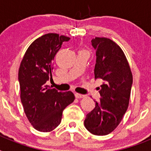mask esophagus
<instances>
[{
	"mask_svg": "<svg viewBox=\"0 0 151 151\" xmlns=\"http://www.w3.org/2000/svg\"><path fill=\"white\" fill-rule=\"evenodd\" d=\"M75 96L76 98H83V97H85V94H78V93H76L75 94Z\"/></svg>",
	"mask_w": 151,
	"mask_h": 151,
	"instance_id": "obj_1",
	"label": "esophagus"
}]
</instances>
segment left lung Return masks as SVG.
Here are the masks:
<instances>
[{
	"label": "left lung",
	"mask_w": 151,
	"mask_h": 151,
	"mask_svg": "<svg viewBox=\"0 0 151 151\" xmlns=\"http://www.w3.org/2000/svg\"><path fill=\"white\" fill-rule=\"evenodd\" d=\"M96 50L94 78L103 80L100 101L86 116L85 128L95 135H106L120 123L129 106L132 74L123 51L106 38L91 40Z\"/></svg>",
	"instance_id": "8db88e82"
}]
</instances>
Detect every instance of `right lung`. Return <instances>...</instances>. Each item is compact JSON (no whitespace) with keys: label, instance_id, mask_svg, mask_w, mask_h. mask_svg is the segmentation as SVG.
<instances>
[{"label":"right lung","instance_id":"right-lung-1","mask_svg":"<svg viewBox=\"0 0 151 151\" xmlns=\"http://www.w3.org/2000/svg\"><path fill=\"white\" fill-rule=\"evenodd\" d=\"M69 37L55 33L35 40L26 50L19 69L21 102L36 130L47 132L60 125L63 111L74 101L72 91L59 92L46 82L52 79L53 60Z\"/></svg>","mask_w":151,"mask_h":151}]
</instances>
